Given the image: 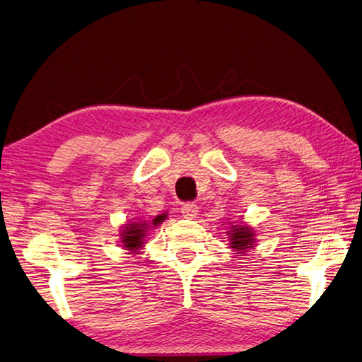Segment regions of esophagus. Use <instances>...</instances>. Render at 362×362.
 <instances>
[{"label":"esophagus","mask_w":362,"mask_h":362,"mask_svg":"<svg viewBox=\"0 0 362 362\" xmlns=\"http://www.w3.org/2000/svg\"><path fill=\"white\" fill-rule=\"evenodd\" d=\"M180 209H182L183 217H187V218H194V217L197 216V212H199V206L194 202L183 203Z\"/></svg>","instance_id":"1"}]
</instances>
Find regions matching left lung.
Segmentation results:
<instances>
[{"mask_svg":"<svg viewBox=\"0 0 362 362\" xmlns=\"http://www.w3.org/2000/svg\"><path fill=\"white\" fill-rule=\"evenodd\" d=\"M230 233V247L237 249V251H246V249L252 247V243H254V234L249 230V228L243 226V225H235L233 226V230H229ZM242 254V252H240Z\"/></svg>","mask_w":362,"mask_h":362,"instance_id":"obj_1","label":"left lung"}]
</instances>
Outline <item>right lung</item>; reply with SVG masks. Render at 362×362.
Instances as JSON below:
<instances>
[{"label": "right lung", "mask_w": 362, "mask_h": 362, "mask_svg": "<svg viewBox=\"0 0 362 362\" xmlns=\"http://www.w3.org/2000/svg\"><path fill=\"white\" fill-rule=\"evenodd\" d=\"M165 214L163 216H157L153 223H148V221H142V223H132L127 225L124 228V234H122V243L125 247L132 249V251H136V249L142 247L144 245V237H145V230L150 228V225H159L160 221L165 220Z\"/></svg>", "instance_id": "1"}]
</instances>
